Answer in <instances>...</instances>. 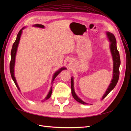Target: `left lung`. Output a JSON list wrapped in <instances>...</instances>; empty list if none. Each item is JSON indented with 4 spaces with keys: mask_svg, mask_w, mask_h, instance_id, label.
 Returning a JSON list of instances; mask_svg holds the SVG:
<instances>
[{
    "mask_svg": "<svg viewBox=\"0 0 131 131\" xmlns=\"http://www.w3.org/2000/svg\"><path fill=\"white\" fill-rule=\"evenodd\" d=\"M110 41V50L111 52H112L113 58V61H114V67H113V78L112 80V82L109 86V88L106 91L105 93L103 96L102 100L104 99L107 95L109 94V93L112 91L115 86L116 85L117 83L118 80V78H119V75H120V71L119 68L120 65V54L118 52L117 47H116V38L115 37L114 35L110 32L106 33ZM71 90H72V94L73 98L75 100L78 101V102L80 103L83 104H88V103L82 101L81 99L79 98L77 94H75L74 89V83H73V78H71Z\"/></svg>",
    "mask_w": 131,
    "mask_h": 131,
    "instance_id": "left-lung-1",
    "label": "left lung"
}]
</instances>
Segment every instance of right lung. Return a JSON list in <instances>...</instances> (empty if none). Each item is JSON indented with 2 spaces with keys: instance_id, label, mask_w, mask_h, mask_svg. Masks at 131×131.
I'll use <instances>...</instances> for the list:
<instances>
[{
  "instance_id": "obj_1",
  "label": "right lung",
  "mask_w": 131,
  "mask_h": 131,
  "mask_svg": "<svg viewBox=\"0 0 131 131\" xmlns=\"http://www.w3.org/2000/svg\"><path fill=\"white\" fill-rule=\"evenodd\" d=\"M34 26L37 27H40V28H44V26H43L42 25H39V24L35 25ZM24 28H25L23 27L19 31V32L18 33L17 35L16 39L15 41L13 43V47H12L11 51V61H10V73H11L12 79H13L14 82H15V84L16 86L17 89H18V90H19V87H18V86L17 84V82H16V80L15 77H14V66H15V57H16V52H17V47H18L19 41V39H20L21 35V34H22V29H23ZM64 69H66V68H62L61 69L58 70V71H57L56 73H54V74L53 75V77L52 82L54 80V79L56 78V77L57 76V75L61 73V71L63 70H64ZM52 87H51L50 92H49V94H47V96H46V97L45 98V100H43V101H45L46 100H48L49 98H50V97L51 96V94H52Z\"/></svg>"
}]
</instances>
